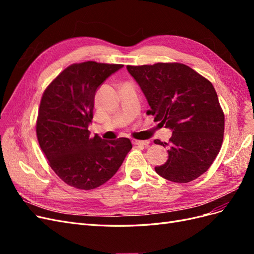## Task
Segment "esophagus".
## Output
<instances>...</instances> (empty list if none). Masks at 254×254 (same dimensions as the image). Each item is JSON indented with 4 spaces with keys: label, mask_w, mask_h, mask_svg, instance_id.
I'll return each mask as SVG.
<instances>
[{
    "label": "esophagus",
    "mask_w": 254,
    "mask_h": 254,
    "mask_svg": "<svg viewBox=\"0 0 254 254\" xmlns=\"http://www.w3.org/2000/svg\"><path fill=\"white\" fill-rule=\"evenodd\" d=\"M132 143H133L134 145H141V146H148V144H149V141H148V140H145V141H136V140H134V141H132Z\"/></svg>",
    "instance_id": "obj_1"
}]
</instances>
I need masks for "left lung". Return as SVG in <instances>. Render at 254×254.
<instances>
[{
	"label": "left lung",
	"mask_w": 254,
	"mask_h": 254,
	"mask_svg": "<svg viewBox=\"0 0 254 254\" xmlns=\"http://www.w3.org/2000/svg\"><path fill=\"white\" fill-rule=\"evenodd\" d=\"M160 126L171 129L168 159L156 166L158 175L177 183L197 179L212 165L220 150L225 115L213 84L182 64L127 65Z\"/></svg>",
	"instance_id": "1"
}]
</instances>
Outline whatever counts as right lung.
<instances>
[{
	"mask_svg": "<svg viewBox=\"0 0 254 254\" xmlns=\"http://www.w3.org/2000/svg\"><path fill=\"white\" fill-rule=\"evenodd\" d=\"M124 65L86 61L67 66L41 98L36 125L38 142L52 170L79 190L101 187L115 175L132 144L127 137L90 136L97 89Z\"/></svg>",
	"mask_w": 254,
	"mask_h": 254,
	"instance_id": "add662e5",
	"label": "right lung"
}]
</instances>
